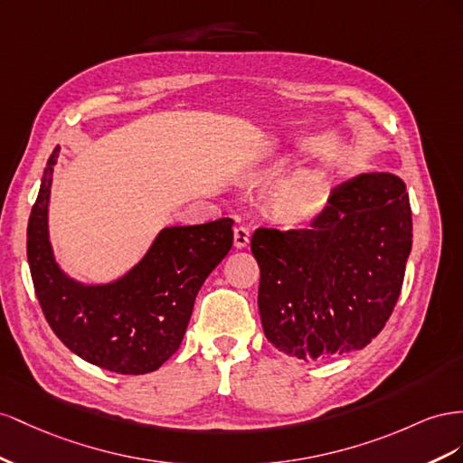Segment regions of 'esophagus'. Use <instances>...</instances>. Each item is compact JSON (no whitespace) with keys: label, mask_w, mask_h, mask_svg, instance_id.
I'll use <instances>...</instances> for the list:
<instances>
[{"label":"esophagus","mask_w":463,"mask_h":463,"mask_svg":"<svg viewBox=\"0 0 463 463\" xmlns=\"http://www.w3.org/2000/svg\"><path fill=\"white\" fill-rule=\"evenodd\" d=\"M248 244H250V231L246 227H236L234 229V246L246 248Z\"/></svg>","instance_id":"obj_1"}]
</instances>
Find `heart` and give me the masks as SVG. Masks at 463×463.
I'll return each instance as SVG.
<instances>
[{
    "label": "heart",
    "instance_id": "b5f03b06",
    "mask_svg": "<svg viewBox=\"0 0 463 463\" xmlns=\"http://www.w3.org/2000/svg\"><path fill=\"white\" fill-rule=\"evenodd\" d=\"M287 161H271L254 173V184L261 188H277L273 195V213L287 224H310L322 215L327 203V188L318 178L307 175L293 176Z\"/></svg>",
    "mask_w": 463,
    "mask_h": 463
}]
</instances>
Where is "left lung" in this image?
I'll return each instance as SVG.
<instances>
[{
	"label": "left lung",
	"instance_id": "8db88e82",
	"mask_svg": "<svg viewBox=\"0 0 463 463\" xmlns=\"http://www.w3.org/2000/svg\"><path fill=\"white\" fill-rule=\"evenodd\" d=\"M405 182L366 173L339 184L310 229H258V308L275 349L302 361L366 347L400 298L411 252Z\"/></svg>",
	"mask_w": 463,
	"mask_h": 463
}]
</instances>
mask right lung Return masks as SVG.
<instances>
[{"mask_svg": "<svg viewBox=\"0 0 463 463\" xmlns=\"http://www.w3.org/2000/svg\"><path fill=\"white\" fill-rule=\"evenodd\" d=\"M50 155L26 229L36 298L60 341L83 361L118 374H147L173 356L202 285L232 248V219L166 227L145 256L110 283H83L54 258L48 232Z\"/></svg>", "mask_w": 463, "mask_h": 463, "instance_id": "obj_1", "label": "right lung"}]
</instances>
